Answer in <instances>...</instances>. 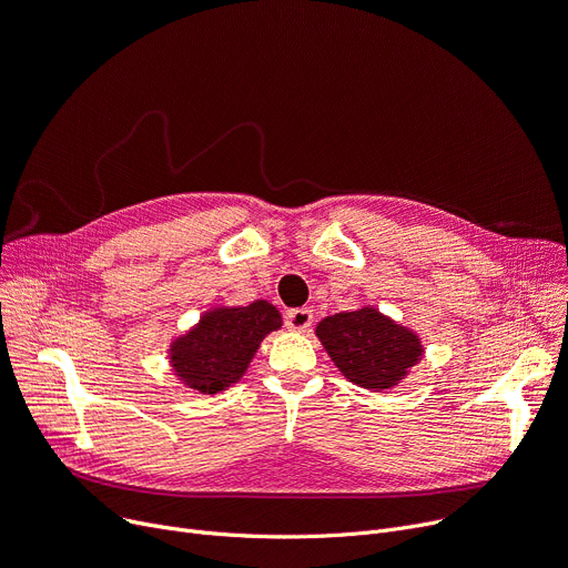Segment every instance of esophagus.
Segmentation results:
<instances>
[{
  "instance_id": "34e87169",
  "label": "esophagus",
  "mask_w": 568,
  "mask_h": 568,
  "mask_svg": "<svg viewBox=\"0 0 568 568\" xmlns=\"http://www.w3.org/2000/svg\"><path fill=\"white\" fill-rule=\"evenodd\" d=\"M312 321H314V312H312L310 307H295V310H288V312H286V316H284L286 328H291V331H298V333L307 331V328L312 326Z\"/></svg>"
}]
</instances>
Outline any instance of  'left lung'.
Here are the masks:
<instances>
[{"label": "left lung", "instance_id": "left-lung-1", "mask_svg": "<svg viewBox=\"0 0 568 568\" xmlns=\"http://www.w3.org/2000/svg\"><path fill=\"white\" fill-rule=\"evenodd\" d=\"M316 337L351 384L386 390L420 361V339L374 307L339 312L316 326Z\"/></svg>", "mask_w": 568, "mask_h": 568}]
</instances>
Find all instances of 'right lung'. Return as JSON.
<instances>
[{
  "label": "right lung",
  "instance_id": "add662e5",
  "mask_svg": "<svg viewBox=\"0 0 568 568\" xmlns=\"http://www.w3.org/2000/svg\"><path fill=\"white\" fill-rule=\"evenodd\" d=\"M280 326L282 316L267 301L214 307L171 344V365L186 388L207 395L226 390L247 372L263 337Z\"/></svg>",
  "mask_w": 568,
  "mask_h": 568
}]
</instances>
